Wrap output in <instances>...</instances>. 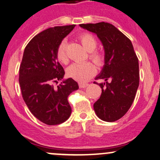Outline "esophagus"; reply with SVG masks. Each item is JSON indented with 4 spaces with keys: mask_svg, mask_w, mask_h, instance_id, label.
<instances>
[{
    "mask_svg": "<svg viewBox=\"0 0 160 160\" xmlns=\"http://www.w3.org/2000/svg\"><path fill=\"white\" fill-rule=\"evenodd\" d=\"M78 85H79L80 88H86L88 85V83H82V82H80V83L78 84Z\"/></svg>",
    "mask_w": 160,
    "mask_h": 160,
    "instance_id": "obj_1",
    "label": "esophagus"
}]
</instances>
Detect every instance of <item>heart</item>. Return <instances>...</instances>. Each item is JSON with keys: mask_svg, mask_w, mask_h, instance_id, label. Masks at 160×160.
<instances>
[{"mask_svg": "<svg viewBox=\"0 0 160 160\" xmlns=\"http://www.w3.org/2000/svg\"><path fill=\"white\" fill-rule=\"evenodd\" d=\"M78 39L83 47L88 52V59L98 66H102L105 62V55L102 51L96 49L98 41L93 35L90 33H82ZM56 58L59 62L67 64L68 58L66 52V41L62 40L58 45L56 51ZM97 68L93 63L85 62L82 63H73L67 68V74L69 77L78 82H85L90 79L96 73Z\"/></svg>", "mask_w": 160, "mask_h": 160, "instance_id": "obj_1", "label": "heart"}]
</instances>
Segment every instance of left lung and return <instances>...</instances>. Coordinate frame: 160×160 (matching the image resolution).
Here are the masks:
<instances>
[{"instance_id": "left-lung-1", "label": "left lung", "mask_w": 160, "mask_h": 160, "mask_svg": "<svg viewBox=\"0 0 160 160\" xmlns=\"http://www.w3.org/2000/svg\"><path fill=\"white\" fill-rule=\"evenodd\" d=\"M79 26L97 34L105 52V64L96 78L105 82L98 83L102 92L94 104V111L103 121H116L128 112L135 98L140 82L138 58L130 39L114 25L101 22Z\"/></svg>"}]
</instances>
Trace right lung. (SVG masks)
Instances as JSON below:
<instances>
[{
    "label": "right lung",
    "mask_w": 160,
    "mask_h": 160,
    "mask_svg": "<svg viewBox=\"0 0 160 160\" xmlns=\"http://www.w3.org/2000/svg\"><path fill=\"white\" fill-rule=\"evenodd\" d=\"M75 24L43 30L29 42L19 69V83L23 98L30 112L47 125H57L69 118L72 108L68 97L78 88L72 78L62 79L65 71L56 60V51Z\"/></svg>",
    "instance_id": "obj_1"
}]
</instances>
